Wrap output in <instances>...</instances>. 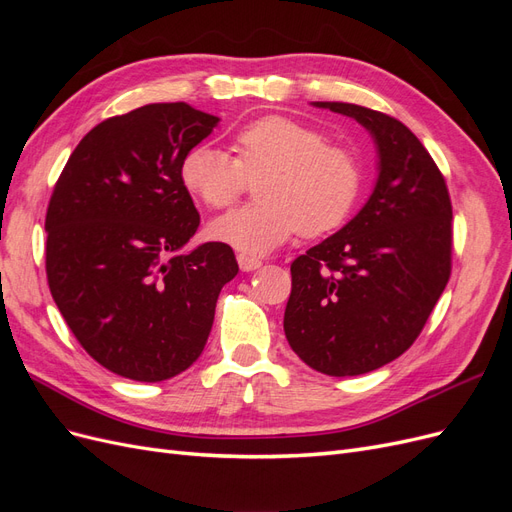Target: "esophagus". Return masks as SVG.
Wrapping results in <instances>:
<instances>
[{"mask_svg": "<svg viewBox=\"0 0 512 512\" xmlns=\"http://www.w3.org/2000/svg\"><path fill=\"white\" fill-rule=\"evenodd\" d=\"M237 262L241 271H256L262 267V260L254 258V256H247V254H237Z\"/></svg>", "mask_w": 512, "mask_h": 512, "instance_id": "obj_1", "label": "esophagus"}]
</instances>
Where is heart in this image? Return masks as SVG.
Segmentation results:
<instances>
[{
  "label": "heart",
  "instance_id": "heart-1",
  "mask_svg": "<svg viewBox=\"0 0 512 512\" xmlns=\"http://www.w3.org/2000/svg\"><path fill=\"white\" fill-rule=\"evenodd\" d=\"M237 156L200 143L181 160V181L211 209H226L259 179L260 200L211 224V237L245 254H267L290 237H322L342 226L361 196L359 153L309 123L267 115L232 138Z\"/></svg>",
  "mask_w": 512,
  "mask_h": 512
}]
</instances>
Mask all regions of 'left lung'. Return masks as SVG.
<instances>
[{
  "label": "left lung",
  "instance_id": "1",
  "mask_svg": "<svg viewBox=\"0 0 512 512\" xmlns=\"http://www.w3.org/2000/svg\"><path fill=\"white\" fill-rule=\"evenodd\" d=\"M374 136L378 181L335 235L292 260L284 312L290 348L327 376H359L404 354L451 277L453 207L440 168L391 115L314 102Z\"/></svg>",
  "mask_w": 512,
  "mask_h": 512
}]
</instances>
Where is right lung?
Returning <instances> with one entry per match:
<instances>
[{"label":"right lung","instance_id":"1","mask_svg":"<svg viewBox=\"0 0 512 512\" xmlns=\"http://www.w3.org/2000/svg\"><path fill=\"white\" fill-rule=\"evenodd\" d=\"M218 121L185 102L134 108L89 130L55 183L46 280L79 344L117 376L160 382L188 369L239 273L220 241L177 254L200 224L181 160Z\"/></svg>","mask_w":512,"mask_h":512}]
</instances>
